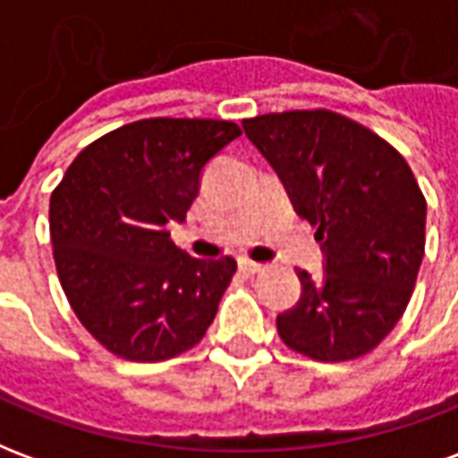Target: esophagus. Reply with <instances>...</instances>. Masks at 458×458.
I'll return each mask as SVG.
<instances>
[{"instance_id":"esophagus-1","label":"esophagus","mask_w":458,"mask_h":458,"mask_svg":"<svg viewBox=\"0 0 458 458\" xmlns=\"http://www.w3.org/2000/svg\"><path fill=\"white\" fill-rule=\"evenodd\" d=\"M240 269H242V272H248V275H258V272H262V269H265V265H259V262H252V259L242 258L240 259Z\"/></svg>"}]
</instances>
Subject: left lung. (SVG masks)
<instances>
[{
	"mask_svg": "<svg viewBox=\"0 0 458 458\" xmlns=\"http://www.w3.org/2000/svg\"><path fill=\"white\" fill-rule=\"evenodd\" d=\"M250 141L317 228L324 275L297 269L301 297L277 317L279 338L324 363L370 353L407 309L424 258L427 200L403 154L328 110L242 120Z\"/></svg>",
	"mask_w": 458,
	"mask_h": 458,
	"instance_id": "1",
	"label": "left lung"
}]
</instances>
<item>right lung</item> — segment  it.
I'll return each instance as SVG.
<instances>
[{
	"instance_id": "obj_1",
	"label": "right lung",
	"mask_w": 458,
	"mask_h": 458,
	"mask_svg": "<svg viewBox=\"0 0 458 458\" xmlns=\"http://www.w3.org/2000/svg\"><path fill=\"white\" fill-rule=\"evenodd\" d=\"M242 130L151 117L88 144L51 193V242L65 297L110 353L157 363L206 336L238 262L176 248L200 174Z\"/></svg>"
}]
</instances>
